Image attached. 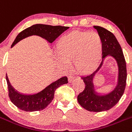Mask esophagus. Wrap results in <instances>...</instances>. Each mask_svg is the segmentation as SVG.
Here are the masks:
<instances>
[{
    "label": "esophagus",
    "mask_w": 132,
    "mask_h": 132,
    "mask_svg": "<svg viewBox=\"0 0 132 132\" xmlns=\"http://www.w3.org/2000/svg\"><path fill=\"white\" fill-rule=\"evenodd\" d=\"M74 77H75L72 74H70V75H69V76H68V79L69 83H71V82H72V81H73V80Z\"/></svg>",
    "instance_id": "34e87169"
}]
</instances>
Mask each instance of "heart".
<instances>
[{"label": "heart", "instance_id": "1", "mask_svg": "<svg viewBox=\"0 0 132 132\" xmlns=\"http://www.w3.org/2000/svg\"><path fill=\"white\" fill-rule=\"evenodd\" d=\"M102 41L96 32L73 30L62 36L56 44L60 63L73 62L78 73L88 74L98 66L102 55Z\"/></svg>", "mask_w": 132, "mask_h": 132}]
</instances>
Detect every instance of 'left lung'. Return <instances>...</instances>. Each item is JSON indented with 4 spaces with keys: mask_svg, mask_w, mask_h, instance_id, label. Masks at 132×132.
Masks as SVG:
<instances>
[{
    "mask_svg": "<svg viewBox=\"0 0 132 132\" xmlns=\"http://www.w3.org/2000/svg\"><path fill=\"white\" fill-rule=\"evenodd\" d=\"M102 41V58L107 56H113L117 62L119 75L117 86L109 93L100 95L95 91L93 79L103 64V60L98 68L91 74L81 78L84 81L85 87L83 92L77 96V101L81 106L89 111L101 112L110 109L119 102L123 95L126 85L127 71L126 64L122 50L114 34L107 29L99 26H94Z\"/></svg>",
    "mask_w": 132,
    "mask_h": 132,
    "instance_id": "8db88e82",
    "label": "left lung"
}]
</instances>
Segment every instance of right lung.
Returning <instances> with one entry per match:
<instances>
[{"label": "right lung", "mask_w": 132, "mask_h": 132, "mask_svg": "<svg viewBox=\"0 0 132 132\" xmlns=\"http://www.w3.org/2000/svg\"><path fill=\"white\" fill-rule=\"evenodd\" d=\"M69 29L68 27L51 26L36 24L21 32L12 44V47L24 38L32 35L40 36L49 42L52 43L62 32ZM8 88V96L11 102L19 109L24 111H37L45 109L53 100L55 92L62 85L68 83L67 77L64 76L52 83L44 90L34 94H23L15 90L11 85L8 76H6Z\"/></svg>", "instance_id": "1"}]
</instances>
